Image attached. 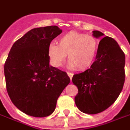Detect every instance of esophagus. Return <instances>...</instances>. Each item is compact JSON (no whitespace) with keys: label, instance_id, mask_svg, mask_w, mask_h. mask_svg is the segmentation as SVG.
<instances>
[{"label":"esophagus","instance_id":"34e87169","mask_svg":"<svg viewBox=\"0 0 130 130\" xmlns=\"http://www.w3.org/2000/svg\"><path fill=\"white\" fill-rule=\"evenodd\" d=\"M67 74L68 75V76L70 77V79H71H71H72L73 76V74L72 73H69V72L67 73Z\"/></svg>","mask_w":130,"mask_h":130}]
</instances>
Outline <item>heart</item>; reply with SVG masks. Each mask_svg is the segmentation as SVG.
<instances>
[{"label": "heart", "mask_w": 130, "mask_h": 130, "mask_svg": "<svg viewBox=\"0 0 130 130\" xmlns=\"http://www.w3.org/2000/svg\"><path fill=\"white\" fill-rule=\"evenodd\" d=\"M98 50V42L94 37L76 31H70L59 39V45L51 42L48 53L54 67L61 66L66 56L69 67L85 71L93 63Z\"/></svg>", "instance_id": "b5f03b06"}]
</instances>
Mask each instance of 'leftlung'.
Masks as SVG:
<instances>
[{
    "label": "left lung",
    "mask_w": 130,
    "mask_h": 130,
    "mask_svg": "<svg viewBox=\"0 0 130 130\" xmlns=\"http://www.w3.org/2000/svg\"><path fill=\"white\" fill-rule=\"evenodd\" d=\"M93 36L102 38L95 62L72 79L79 91L75 97L76 105L88 114L99 113L111 106L121 93L125 80V55L118 42L99 31H93Z\"/></svg>",
    "instance_id": "obj_1"
}]
</instances>
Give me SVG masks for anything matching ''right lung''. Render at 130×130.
Segmentation results:
<instances>
[{
	"label": "right lung",
	"instance_id": "add662e5",
	"mask_svg": "<svg viewBox=\"0 0 130 130\" xmlns=\"http://www.w3.org/2000/svg\"><path fill=\"white\" fill-rule=\"evenodd\" d=\"M57 26L35 28L12 45L4 65L8 94L20 110L34 117H46L70 78L49 65L51 42L62 33Z\"/></svg>",
	"mask_w": 130,
	"mask_h": 130
}]
</instances>
